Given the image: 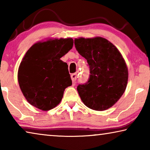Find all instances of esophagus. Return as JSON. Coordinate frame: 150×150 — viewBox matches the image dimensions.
Wrapping results in <instances>:
<instances>
[{
  "instance_id": "esophagus-1",
  "label": "esophagus",
  "mask_w": 150,
  "mask_h": 150,
  "mask_svg": "<svg viewBox=\"0 0 150 150\" xmlns=\"http://www.w3.org/2000/svg\"><path fill=\"white\" fill-rule=\"evenodd\" d=\"M71 79H72L73 85H74L76 83V79H77V73H73V74L71 75Z\"/></svg>"
}]
</instances>
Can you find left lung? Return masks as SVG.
I'll list each match as a JSON object with an SVG mask.
<instances>
[{"label": "left lung", "mask_w": 150, "mask_h": 150, "mask_svg": "<svg viewBox=\"0 0 150 150\" xmlns=\"http://www.w3.org/2000/svg\"><path fill=\"white\" fill-rule=\"evenodd\" d=\"M76 50L87 59L88 80L77 86L83 103L91 109L102 111L112 106L123 95L128 71L120 52L104 38L75 39Z\"/></svg>", "instance_id": "left-lung-1"}]
</instances>
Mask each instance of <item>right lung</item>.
I'll use <instances>...</instances> for the list:
<instances>
[{
	"label": "right lung",
	"mask_w": 150,
	"mask_h": 150,
	"mask_svg": "<svg viewBox=\"0 0 150 150\" xmlns=\"http://www.w3.org/2000/svg\"><path fill=\"white\" fill-rule=\"evenodd\" d=\"M73 45L72 38L35 43L28 50L18 68L20 89L30 105L42 110L54 108L72 85L67 63L60 58Z\"/></svg>",
	"instance_id": "obj_1"
}]
</instances>
